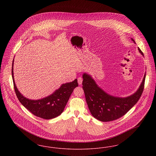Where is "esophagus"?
<instances>
[{
    "label": "esophagus",
    "instance_id": "obj_1",
    "mask_svg": "<svg viewBox=\"0 0 156 156\" xmlns=\"http://www.w3.org/2000/svg\"><path fill=\"white\" fill-rule=\"evenodd\" d=\"M82 81H83V80H82L81 77H79L78 78V84L79 85H81L82 83Z\"/></svg>",
    "mask_w": 156,
    "mask_h": 156
}]
</instances>
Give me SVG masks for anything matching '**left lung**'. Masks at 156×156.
<instances>
[{
  "instance_id": "left-lung-1",
  "label": "left lung",
  "mask_w": 156,
  "mask_h": 156,
  "mask_svg": "<svg viewBox=\"0 0 156 156\" xmlns=\"http://www.w3.org/2000/svg\"><path fill=\"white\" fill-rule=\"evenodd\" d=\"M131 40L136 44L132 38ZM138 50L144 56L139 47ZM82 78V88L90 112L95 119L106 122L121 118L136 104L144 89L146 74L138 89L132 95L123 98L106 92L97 85L90 75L84 73Z\"/></svg>"
}]
</instances>
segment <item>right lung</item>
Masks as SVG:
<instances>
[{"instance_id": "1", "label": "right lung", "mask_w": 156, "mask_h": 156, "mask_svg": "<svg viewBox=\"0 0 156 156\" xmlns=\"http://www.w3.org/2000/svg\"><path fill=\"white\" fill-rule=\"evenodd\" d=\"M13 64L14 59L12 62V74L15 92L20 103L33 115L43 119H53L60 115L74 89L78 86L77 79L71 82L62 83L58 89H56L52 94L47 97L37 100L30 99L23 96L16 85L13 75Z\"/></svg>"}]
</instances>
